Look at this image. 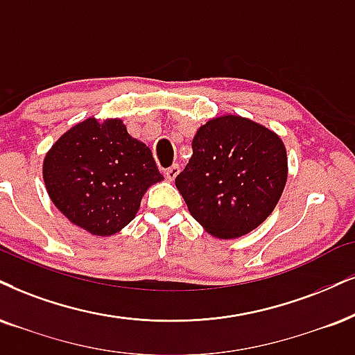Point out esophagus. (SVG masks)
I'll return each instance as SVG.
<instances>
[{
    "mask_svg": "<svg viewBox=\"0 0 355 355\" xmlns=\"http://www.w3.org/2000/svg\"><path fill=\"white\" fill-rule=\"evenodd\" d=\"M179 171H181L179 164H173L171 168L164 171V176H166V179H168V181H174V179H176V176L179 174Z\"/></svg>",
    "mask_w": 355,
    "mask_h": 355,
    "instance_id": "esophagus-1",
    "label": "esophagus"
}]
</instances>
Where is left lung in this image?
<instances>
[{
	"label": "left lung",
	"instance_id": "1",
	"mask_svg": "<svg viewBox=\"0 0 355 355\" xmlns=\"http://www.w3.org/2000/svg\"><path fill=\"white\" fill-rule=\"evenodd\" d=\"M288 179L286 148L275 131L239 115L200 126L176 187L191 216L217 239H237L263 224Z\"/></svg>",
	"mask_w": 355,
	"mask_h": 355
}]
</instances>
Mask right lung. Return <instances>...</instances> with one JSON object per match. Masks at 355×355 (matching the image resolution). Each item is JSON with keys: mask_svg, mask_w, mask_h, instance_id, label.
<instances>
[{"mask_svg": "<svg viewBox=\"0 0 355 355\" xmlns=\"http://www.w3.org/2000/svg\"><path fill=\"white\" fill-rule=\"evenodd\" d=\"M42 176L55 207L98 237L128 225L148 187L163 181L150 148L118 118H87L65 131L44 157Z\"/></svg>", "mask_w": 355, "mask_h": 355, "instance_id": "add662e5", "label": "right lung"}]
</instances>
